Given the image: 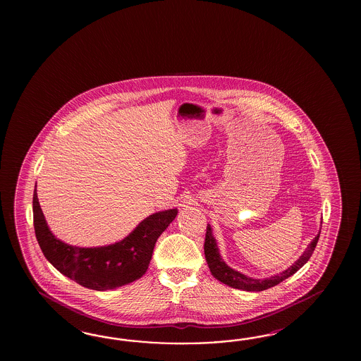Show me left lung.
I'll use <instances>...</instances> for the list:
<instances>
[{
    "mask_svg": "<svg viewBox=\"0 0 361 361\" xmlns=\"http://www.w3.org/2000/svg\"><path fill=\"white\" fill-rule=\"evenodd\" d=\"M319 235H320V231H319L317 237L311 240V243L307 246L306 250L299 257V259L293 263L287 270L276 274V275H273L270 278H264V279L250 278V276H247L245 274H240V271H237V270H234V269L228 266L225 261L221 258V254H219V247H217V242H216V238L213 237L210 225H208V228H207L204 252H205V258H207L210 273L216 279H219V282L228 284L229 287H233V288L243 290V291H263V290H267L270 287H274V286L283 282L284 279H287L288 276L294 275L299 269H302L306 264L307 261L311 258L312 252L315 250Z\"/></svg>",
    "mask_w": 361,
    "mask_h": 361,
    "instance_id": "obj_1",
    "label": "left lung"
}]
</instances>
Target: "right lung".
<instances>
[{"mask_svg":"<svg viewBox=\"0 0 361 361\" xmlns=\"http://www.w3.org/2000/svg\"><path fill=\"white\" fill-rule=\"evenodd\" d=\"M177 212L169 209L153 213L124 240L112 245L78 247L56 238L49 229L34 189V230L46 259L71 281L97 291L114 290L142 278L151 262L156 240L176 219Z\"/></svg>","mask_w":361,"mask_h":361,"instance_id":"1","label":"right lung"}]
</instances>
